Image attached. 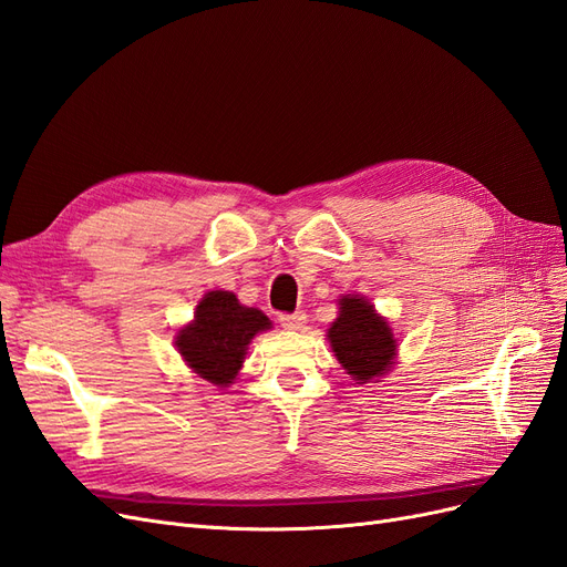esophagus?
I'll return each mask as SVG.
<instances>
[{
	"instance_id": "1",
	"label": "esophagus",
	"mask_w": 567,
	"mask_h": 567,
	"mask_svg": "<svg viewBox=\"0 0 567 567\" xmlns=\"http://www.w3.org/2000/svg\"><path fill=\"white\" fill-rule=\"evenodd\" d=\"M279 323L284 326L286 331H300V329H305V323H307V315H305V312L281 315V317H279Z\"/></svg>"
}]
</instances>
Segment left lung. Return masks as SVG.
I'll return each mask as SVG.
<instances>
[{
  "mask_svg": "<svg viewBox=\"0 0 567 567\" xmlns=\"http://www.w3.org/2000/svg\"><path fill=\"white\" fill-rule=\"evenodd\" d=\"M340 315L329 329L331 350L354 383H373L390 371L398 340L390 323L362 296H342Z\"/></svg>",
  "mask_w": 567,
  "mask_h": 567,
  "instance_id": "1",
  "label": "left lung"
}]
</instances>
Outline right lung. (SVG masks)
I'll use <instances>...</instances> for the list:
<instances>
[{
  "label": "right lung",
  "instance_id": "1",
  "mask_svg": "<svg viewBox=\"0 0 567 567\" xmlns=\"http://www.w3.org/2000/svg\"><path fill=\"white\" fill-rule=\"evenodd\" d=\"M271 329V321L246 307L229 290H210L198 302L194 321L177 333L175 346L200 379L227 388L244 367L250 340Z\"/></svg>",
  "mask_w": 567,
  "mask_h": 567
}]
</instances>
